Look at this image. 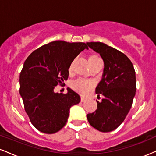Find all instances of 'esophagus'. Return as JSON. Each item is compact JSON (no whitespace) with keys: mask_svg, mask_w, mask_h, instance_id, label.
I'll list each match as a JSON object with an SVG mask.
<instances>
[{"mask_svg":"<svg viewBox=\"0 0 156 156\" xmlns=\"http://www.w3.org/2000/svg\"><path fill=\"white\" fill-rule=\"evenodd\" d=\"M86 101H87V98H84L83 96L80 97V101H81V102H85Z\"/></svg>","mask_w":156,"mask_h":156,"instance_id":"34e87169","label":"esophagus"}]
</instances>
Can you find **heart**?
I'll return each instance as SVG.
<instances>
[{
	"instance_id": "heart-1",
	"label": "heart",
	"mask_w": 156,
	"mask_h": 156,
	"mask_svg": "<svg viewBox=\"0 0 156 156\" xmlns=\"http://www.w3.org/2000/svg\"><path fill=\"white\" fill-rule=\"evenodd\" d=\"M99 58L98 55H92L89 57V61H92L96 58ZM94 83L92 80L86 79V78H80L74 80L72 83V87L74 90H76L77 92L80 93L81 94H87L92 90V89L94 87Z\"/></svg>"
}]
</instances>
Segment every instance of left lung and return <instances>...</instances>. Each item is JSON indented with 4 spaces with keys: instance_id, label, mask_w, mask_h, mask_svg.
I'll list each match as a JSON object with an SVG mask.
<instances>
[{
    "instance_id": "left-lung-1",
    "label": "left lung",
    "mask_w": 156,
    "mask_h": 156,
    "mask_svg": "<svg viewBox=\"0 0 156 156\" xmlns=\"http://www.w3.org/2000/svg\"><path fill=\"white\" fill-rule=\"evenodd\" d=\"M104 62L103 77L95 92L104 98L97 101L98 108L87 114L89 124L101 132L115 130L125 120L136 91L133 64L124 53L103 42H87Z\"/></svg>"
}]
</instances>
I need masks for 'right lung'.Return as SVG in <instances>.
Segmentation results:
<instances>
[{
	"label": "right lung",
	"instance_id": "add662e5",
	"mask_svg": "<svg viewBox=\"0 0 156 156\" xmlns=\"http://www.w3.org/2000/svg\"><path fill=\"white\" fill-rule=\"evenodd\" d=\"M84 49L89 48L83 42L53 41L35 50L25 61L20 94L30 121L39 131L58 132L67 123L71 107L80 103V96L71 89L67 94L53 89L67 80L71 63Z\"/></svg>",
	"mask_w": 156,
	"mask_h": 156
}]
</instances>
